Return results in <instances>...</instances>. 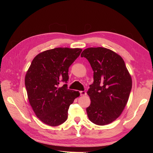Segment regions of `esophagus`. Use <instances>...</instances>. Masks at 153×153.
<instances>
[{
	"label": "esophagus",
	"mask_w": 153,
	"mask_h": 153,
	"mask_svg": "<svg viewBox=\"0 0 153 153\" xmlns=\"http://www.w3.org/2000/svg\"><path fill=\"white\" fill-rule=\"evenodd\" d=\"M80 95H81V96H85V95H86V94H87L85 91H80Z\"/></svg>",
	"instance_id": "34e87169"
}]
</instances>
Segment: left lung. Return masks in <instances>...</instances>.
I'll use <instances>...</instances> for the list:
<instances>
[{"label": "left lung", "instance_id": "1", "mask_svg": "<svg viewBox=\"0 0 153 153\" xmlns=\"http://www.w3.org/2000/svg\"><path fill=\"white\" fill-rule=\"evenodd\" d=\"M81 57L89 61L94 71V82L87 92L91 99V105L86 108L88 117L100 126L112 123L122 114L132 87L124 60L103 47L86 48Z\"/></svg>", "mask_w": 153, "mask_h": 153}]
</instances>
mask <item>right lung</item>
Instances as JSON below:
<instances>
[{
  "mask_svg": "<svg viewBox=\"0 0 153 153\" xmlns=\"http://www.w3.org/2000/svg\"><path fill=\"white\" fill-rule=\"evenodd\" d=\"M80 48H55L37 55L27 71L25 85L29 103L40 121L57 126L66 121L69 106L78 91L68 89V69L79 56Z\"/></svg>",
  "mask_w": 153,
  "mask_h": 153,
  "instance_id": "1",
  "label": "right lung"
}]
</instances>
